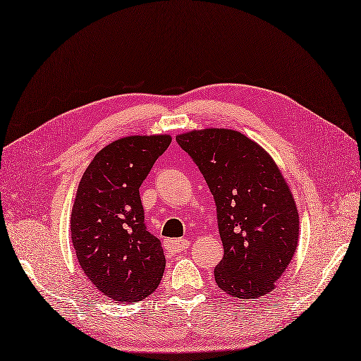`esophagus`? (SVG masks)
<instances>
[{"mask_svg":"<svg viewBox=\"0 0 361 361\" xmlns=\"http://www.w3.org/2000/svg\"><path fill=\"white\" fill-rule=\"evenodd\" d=\"M165 250L169 252H180V251H185L189 248L190 243L188 239H165Z\"/></svg>","mask_w":361,"mask_h":361,"instance_id":"esophagus-1","label":"esophagus"}]
</instances>
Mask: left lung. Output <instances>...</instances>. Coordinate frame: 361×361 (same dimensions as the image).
Returning <instances> with one entry per match:
<instances>
[{
	"label": "left lung",
	"instance_id": "obj_1",
	"mask_svg": "<svg viewBox=\"0 0 361 361\" xmlns=\"http://www.w3.org/2000/svg\"><path fill=\"white\" fill-rule=\"evenodd\" d=\"M204 176L217 207L224 256L217 286L238 299L274 290L298 247L299 212L272 157L232 129L192 130L177 137Z\"/></svg>",
	"mask_w": 361,
	"mask_h": 361
}]
</instances>
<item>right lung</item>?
Wrapping results in <instances>:
<instances>
[{
    "label": "right lung",
    "instance_id": "obj_1",
    "mask_svg": "<svg viewBox=\"0 0 361 361\" xmlns=\"http://www.w3.org/2000/svg\"><path fill=\"white\" fill-rule=\"evenodd\" d=\"M169 135L120 138L97 153L80 180L71 239L80 266L104 296L140 302L165 271L159 239L147 231L140 188Z\"/></svg>",
    "mask_w": 361,
    "mask_h": 361
}]
</instances>
